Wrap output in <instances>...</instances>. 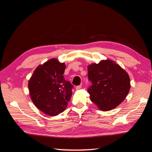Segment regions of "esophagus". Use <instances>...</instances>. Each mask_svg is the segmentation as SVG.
<instances>
[{"label": "esophagus", "instance_id": "esophagus-1", "mask_svg": "<svg viewBox=\"0 0 152 152\" xmlns=\"http://www.w3.org/2000/svg\"><path fill=\"white\" fill-rule=\"evenodd\" d=\"M81 88H82V86L81 85L77 86L76 87V90H80V89H81Z\"/></svg>", "mask_w": 152, "mask_h": 152}]
</instances>
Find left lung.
Returning a JSON list of instances; mask_svg holds the SVG:
<instances>
[{
  "label": "left lung",
  "instance_id": "obj_1",
  "mask_svg": "<svg viewBox=\"0 0 152 152\" xmlns=\"http://www.w3.org/2000/svg\"><path fill=\"white\" fill-rule=\"evenodd\" d=\"M92 82L88 88L91 101L102 111H108L124 100L130 89V80L126 70L112 60H102L88 66Z\"/></svg>",
  "mask_w": 152,
  "mask_h": 152
}]
</instances>
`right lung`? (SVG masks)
Here are the masks:
<instances>
[{
    "label": "right lung",
    "instance_id": "obj_1",
    "mask_svg": "<svg viewBox=\"0 0 152 152\" xmlns=\"http://www.w3.org/2000/svg\"><path fill=\"white\" fill-rule=\"evenodd\" d=\"M66 65L52 58L35 69L28 87L32 102L49 115H57L66 108L73 86L64 79Z\"/></svg>",
    "mask_w": 152,
    "mask_h": 152
}]
</instances>
